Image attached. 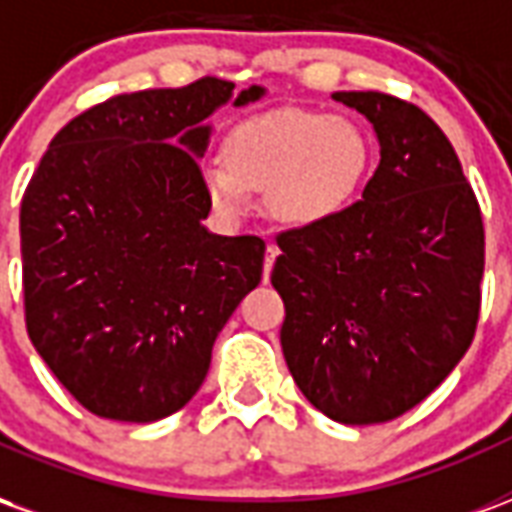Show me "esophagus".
Here are the masks:
<instances>
[{
  "mask_svg": "<svg viewBox=\"0 0 512 512\" xmlns=\"http://www.w3.org/2000/svg\"><path fill=\"white\" fill-rule=\"evenodd\" d=\"M279 249L274 244H268L266 249V260H263V282H268V277H271V268H274V260H277Z\"/></svg>",
  "mask_w": 512,
  "mask_h": 512,
  "instance_id": "esophagus-1",
  "label": "esophagus"
}]
</instances>
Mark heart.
Listing matches in <instances>:
<instances>
[{"instance_id": "obj_1", "label": "heart", "mask_w": 512, "mask_h": 512, "mask_svg": "<svg viewBox=\"0 0 512 512\" xmlns=\"http://www.w3.org/2000/svg\"><path fill=\"white\" fill-rule=\"evenodd\" d=\"M373 164L365 128L315 109H274L238 123L224 142V167L205 169L219 211L241 213L249 194H268L274 219L299 230L321 227L354 202Z\"/></svg>"}]
</instances>
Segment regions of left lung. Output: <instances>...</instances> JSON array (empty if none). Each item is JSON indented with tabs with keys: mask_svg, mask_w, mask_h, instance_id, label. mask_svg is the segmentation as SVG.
<instances>
[{
	"mask_svg": "<svg viewBox=\"0 0 512 512\" xmlns=\"http://www.w3.org/2000/svg\"><path fill=\"white\" fill-rule=\"evenodd\" d=\"M373 123L381 164L332 222L277 235L282 354L304 397L343 425L422 403L477 332L485 230L461 161L419 106L334 93Z\"/></svg>",
	"mask_w": 512,
	"mask_h": 512,
	"instance_id": "8db88e82",
	"label": "left lung"
}]
</instances>
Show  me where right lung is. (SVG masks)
<instances>
[{
    "instance_id": "obj_1",
    "label": "right lung",
    "mask_w": 512,
    "mask_h": 512,
    "mask_svg": "<svg viewBox=\"0 0 512 512\" xmlns=\"http://www.w3.org/2000/svg\"><path fill=\"white\" fill-rule=\"evenodd\" d=\"M233 82L112 95L51 139L21 200L24 321L87 411L156 422L200 389L216 337L263 277L257 235L202 227V120ZM249 87L235 106L257 101Z\"/></svg>"
}]
</instances>
